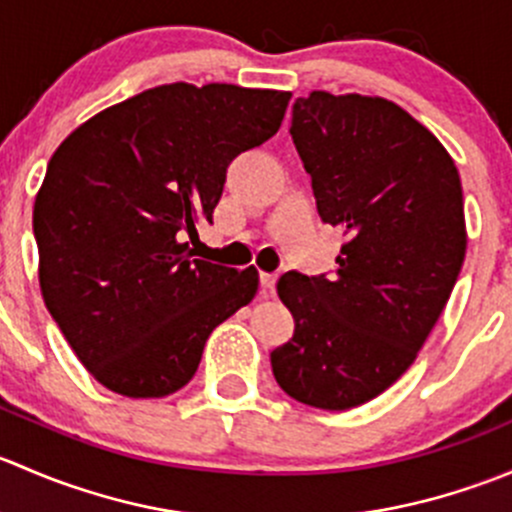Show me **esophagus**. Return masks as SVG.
Returning a JSON list of instances; mask_svg holds the SVG:
<instances>
[{"instance_id": "obj_1", "label": "esophagus", "mask_w": 512, "mask_h": 512, "mask_svg": "<svg viewBox=\"0 0 512 512\" xmlns=\"http://www.w3.org/2000/svg\"><path fill=\"white\" fill-rule=\"evenodd\" d=\"M260 285H262V294H265V297H272V294H275L277 275H270V272H260Z\"/></svg>"}]
</instances>
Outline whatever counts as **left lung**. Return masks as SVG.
I'll list each match as a JSON object with an SVG mask.
<instances>
[{
    "mask_svg": "<svg viewBox=\"0 0 512 512\" xmlns=\"http://www.w3.org/2000/svg\"><path fill=\"white\" fill-rule=\"evenodd\" d=\"M289 133L344 245L332 277H280L294 337L270 354L272 374L299 404L354 409L414 364L451 297L466 257L461 178L386 98L314 91L294 101Z\"/></svg>",
    "mask_w": 512,
    "mask_h": 512,
    "instance_id": "8db88e82",
    "label": "left lung"
}]
</instances>
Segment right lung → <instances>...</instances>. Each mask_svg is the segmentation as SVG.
Here are the masks:
<instances>
[{
	"mask_svg": "<svg viewBox=\"0 0 512 512\" xmlns=\"http://www.w3.org/2000/svg\"><path fill=\"white\" fill-rule=\"evenodd\" d=\"M289 96L158 86L101 111L51 156L34 203L41 294L106 389H183L210 332L255 297V267L193 260L183 237L213 223L227 165L280 131Z\"/></svg>",
	"mask_w": 512,
	"mask_h": 512,
	"instance_id": "add662e5",
	"label": "right lung"
}]
</instances>
